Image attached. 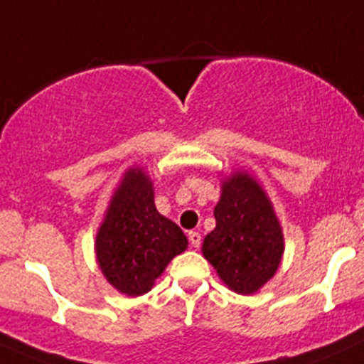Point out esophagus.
Wrapping results in <instances>:
<instances>
[{
	"mask_svg": "<svg viewBox=\"0 0 364 364\" xmlns=\"http://www.w3.org/2000/svg\"><path fill=\"white\" fill-rule=\"evenodd\" d=\"M188 240L193 247L200 245V235L197 231H188Z\"/></svg>",
	"mask_w": 364,
	"mask_h": 364,
	"instance_id": "obj_1",
	"label": "esophagus"
}]
</instances>
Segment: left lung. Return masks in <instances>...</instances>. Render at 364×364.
I'll return each mask as SVG.
<instances>
[{
    "label": "left lung",
    "instance_id": "obj_1",
    "mask_svg": "<svg viewBox=\"0 0 364 364\" xmlns=\"http://www.w3.org/2000/svg\"><path fill=\"white\" fill-rule=\"evenodd\" d=\"M213 231L204 238L203 254L220 279L236 294L259 290L283 256V232L261 186L245 172L222 185L215 206Z\"/></svg>",
    "mask_w": 364,
    "mask_h": 364
}]
</instances>
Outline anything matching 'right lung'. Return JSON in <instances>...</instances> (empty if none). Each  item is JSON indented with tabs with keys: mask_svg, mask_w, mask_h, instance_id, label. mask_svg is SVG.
<instances>
[{
	"mask_svg": "<svg viewBox=\"0 0 364 364\" xmlns=\"http://www.w3.org/2000/svg\"><path fill=\"white\" fill-rule=\"evenodd\" d=\"M185 249V232L154 206L151 179L139 168L126 172L96 238L105 277L136 297L149 291L168 261Z\"/></svg>",
	"mask_w": 364,
	"mask_h": 364,
	"instance_id": "add662e5",
	"label": "right lung"
}]
</instances>
